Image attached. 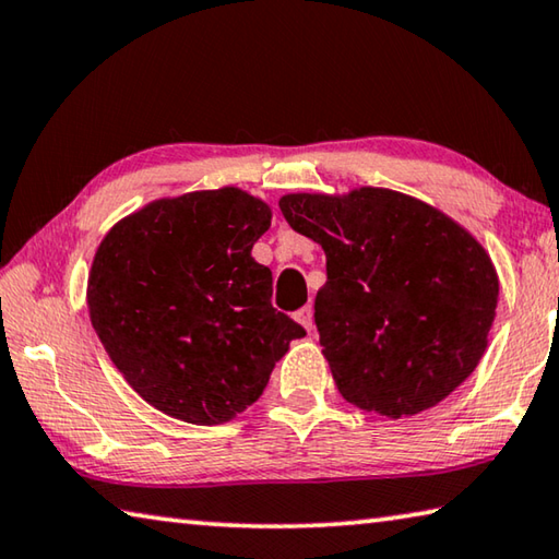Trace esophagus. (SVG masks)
I'll use <instances>...</instances> for the list:
<instances>
[{
	"instance_id": "esophagus-1",
	"label": "esophagus",
	"mask_w": 559,
	"mask_h": 559,
	"mask_svg": "<svg viewBox=\"0 0 559 559\" xmlns=\"http://www.w3.org/2000/svg\"><path fill=\"white\" fill-rule=\"evenodd\" d=\"M296 320L302 324V328H306L308 332H312V328H314V322H312V308L310 306H306V308H300L298 312H296Z\"/></svg>"
}]
</instances>
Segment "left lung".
Instances as JSON below:
<instances>
[{
    "label": "left lung",
    "instance_id": "left-lung-1",
    "mask_svg": "<svg viewBox=\"0 0 559 559\" xmlns=\"http://www.w3.org/2000/svg\"><path fill=\"white\" fill-rule=\"evenodd\" d=\"M278 205L328 257L314 324L344 399L405 418L469 379L499 302L491 257L469 231L389 188L290 192Z\"/></svg>",
    "mask_w": 559,
    "mask_h": 559
}]
</instances>
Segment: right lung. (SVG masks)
I'll return each instance as SVG.
<instances>
[{"label":"right lung","instance_id":"1","mask_svg":"<svg viewBox=\"0 0 559 559\" xmlns=\"http://www.w3.org/2000/svg\"><path fill=\"white\" fill-rule=\"evenodd\" d=\"M271 207L239 188L148 202L95 251L90 322L141 399L192 425L237 418L306 330L271 306L251 249Z\"/></svg>","mask_w":559,"mask_h":559}]
</instances>
